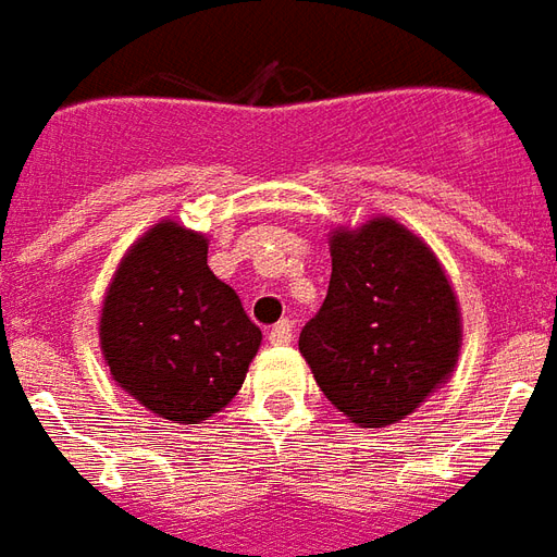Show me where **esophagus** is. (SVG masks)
Returning a JSON list of instances; mask_svg holds the SVG:
<instances>
[{
  "label": "esophagus",
  "mask_w": 557,
  "mask_h": 557,
  "mask_svg": "<svg viewBox=\"0 0 557 557\" xmlns=\"http://www.w3.org/2000/svg\"><path fill=\"white\" fill-rule=\"evenodd\" d=\"M270 342L272 345H290L294 342V323L290 321H278L270 330Z\"/></svg>",
  "instance_id": "34e87169"
}]
</instances>
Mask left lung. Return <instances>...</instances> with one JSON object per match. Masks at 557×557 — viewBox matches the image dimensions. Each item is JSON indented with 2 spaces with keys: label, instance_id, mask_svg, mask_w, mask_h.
Masks as SVG:
<instances>
[{
  "label": "left lung",
  "instance_id": "1",
  "mask_svg": "<svg viewBox=\"0 0 557 557\" xmlns=\"http://www.w3.org/2000/svg\"><path fill=\"white\" fill-rule=\"evenodd\" d=\"M330 251V290L299 350L338 411L381 429L453 372L459 306L435 255L393 219L335 234Z\"/></svg>",
  "mask_w": 557,
  "mask_h": 557
}]
</instances>
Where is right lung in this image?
Returning <instances> with one entry per match:
<instances>
[{
    "label": "right lung",
    "instance_id": "add662e5",
    "mask_svg": "<svg viewBox=\"0 0 557 557\" xmlns=\"http://www.w3.org/2000/svg\"><path fill=\"white\" fill-rule=\"evenodd\" d=\"M113 381L152 413L200 423L239 393L260 330L207 263V239L161 222L122 258L101 311Z\"/></svg>",
    "mask_w": 557,
    "mask_h": 557
}]
</instances>
